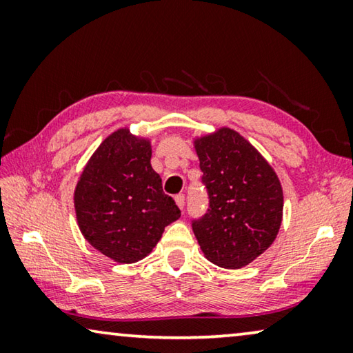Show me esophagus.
I'll return each instance as SVG.
<instances>
[{
	"instance_id": "34e87169",
	"label": "esophagus",
	"mask_w": 353,
	"mask_h": 353,
	"mask_svg": "<svg viewBox=\"0 0 353 353\" xmlns=\"http://www.w3.org/2000/svg\"><path fill=\"white\" fill-rule=\"evenodd\" d=\"M174 201H176L177 207L181 208V210H183V205H185V196H183V194H177L176 198H174Z\"/></svg>"
}]
</instances>
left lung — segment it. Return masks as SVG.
<instances>
[{
  "instance_id": "8db88e82",
  "label": "left lung",
  "mask_w": 353,
  "mask_h": 353,
  "mask_svg": "<svg viewBox=\"0 0 353 353\" xmlns=\"http://www.w3.org/2000/svg\"><path fill=\"white\" fill-rule=\"evenodd\" d=\"M202 183L208 193L204 216L191 221L208 260L240 270L271 246L283 214V191L261 154L229 128L194 140Z\"/></svg>"
}]
</instances>
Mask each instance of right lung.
<instances>
[{
	"label": "right lung",
	"mask_w": 353,
	"mask_h": 353,
	"mask_svg": "<svg viewBox=\"0 0 353 353\" xmlns=\"http://www.w3.org/2000/svg\"><path fill=\"white\" fill-rule=\"evenodd\" d=\"M151 143L129 129L107 137L88 160L74 190V208L85 240L118 263L152 252L165 227L181 218L151 166Z\"/></svg>",
	"instance_id": "right-lung-1"
}]
</instances>
